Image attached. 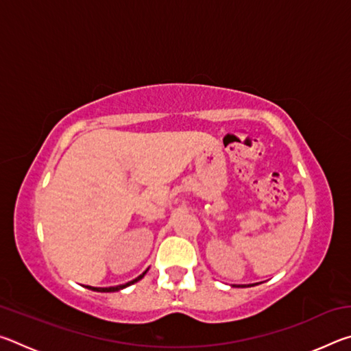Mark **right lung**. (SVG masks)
Wrapping results in <instances>:
<instances>
[{"label": "right lung", "mask_w": 351, "mask_h": 351, "mask_svg": "<svg viewBox=\"0 0 351 351\" xmlns=\"http://www.w3.org/2000/svg\"><path fill=\"white\" fill-rule=\"evenodd\" d=\"M145 272H147V271H145ZM145 272H144V274H141L138 278H134V280L128 282V283H125V285H117V287H110V288H93V287H86V288H90V289H93V291H99V293H114V291L123 289V288L130 287V285H133V283H136V282H139L141 278L145 276Z\"/></svg>", "instance_id": "right-lung-1"}]
</instances>
